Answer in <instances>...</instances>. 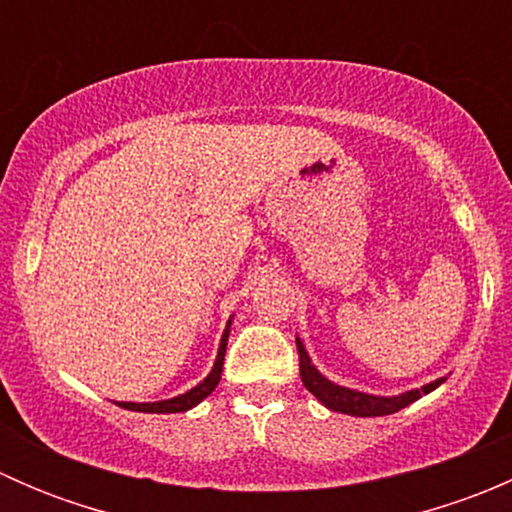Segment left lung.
<instances>
[{
    "instance_id": "8db88e82",
    "label": "left lung",
    "mask_w": 512,
    "mask_h": 512,
    "mask_svg": "<svg viewBox=\"0 0 512 512\" xmlns=\"http://www.w3.org/2000/svg\"><path fill=\"white\" fill-rule=\"evenodd\" d=\"M297 349H299V376H302V384L317 396V401H322L329 411H339V414L347 416H389L396 414V411L406 409L409 404L421 399V396L431 394L433 389L446 381V376L441 379L431 381V384L421 386V389H411L404 391V394L396 396H374V394H364V391L356 389H347V386H339L334 381H329L317 366L312 364L309 359L307 349H304V342L297 337Z\"/></svg>"
}]
</instances>
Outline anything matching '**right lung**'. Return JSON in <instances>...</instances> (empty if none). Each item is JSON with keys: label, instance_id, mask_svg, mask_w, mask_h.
Wrapping results in <instances>:
<instances>
[{"label": "right lung", "instance_id": "right-lung-1", "mask_svg": "<svg viewBox=\"0 0 512 512\" xmlns=\"http://www.w3.org/2000/svg\"><path fill=\"white\" fill-rule=\"evenodd\" d=\"M230 324L232 317L227 319V327L223 332V339H220V347H218V356H215V364L210 369V374L200 381L198 386H193L190 391L185 394L173 396V399H165V401H151V404H136V401H121L118 406L128 411H141V414H180V411H188L193 406H198L200 401L208 399L210 394L215 391V386L220 384V374H223V359H225V347H227V337H230Z\"/></svg>", "mask_w": 512, "mask_h": 512}]
</instances>
